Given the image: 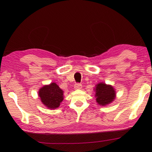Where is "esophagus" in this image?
Segmentation results:
<instances>
[{"instance_id":"34e87169","label":"esophagus","mask_w":152,"mask_h":152,"mask_svg":"<svg viewBox=\"0 0 152 152\" xmlns=\"http://www.w3.org/2000/svg\"><path fill=\"white\" fill-rule=\"evenodd\" d=\"M82 87V84L80 83H76L74 84V88L76 89V90H78V89H81Z\"/></svg>"}]
</instances>
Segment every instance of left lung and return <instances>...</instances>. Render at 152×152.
<instances>
[{
	"instance_id": "8db88e82",
	"label": "left lung",
	"mask_w": 152,
	"mask_h": 152,
	"mask_svg": "<svg viewBox=\"0 0 152 152\" xmlns=\"http://www.w3.org/2000/svg\"><path fill=\"white\" fill-rule=\"evenodd\" d=\"M96 102L99 104L104 106L111 102L115 98V91L113 87L104 83H99L96 86Z\"/></svg>"
}]
</instances>
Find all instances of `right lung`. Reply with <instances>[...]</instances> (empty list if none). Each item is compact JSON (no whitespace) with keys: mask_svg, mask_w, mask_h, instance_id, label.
<instances>
[{"mask_svg":"<svg viewBox=\"0 0 152 152\" xmlns=\"http://www.w3.org/2000/svg\"><path fill=\"white\" fill-rule=\"evenodd\" d=\"M41 101L50 109H56L63 101V91L56 83L43 86L39 91Z\"/></svg>","mask_w":152,"mask_h":152,"instance_id":"add662e5","label":"right lung"}]
</instances>
